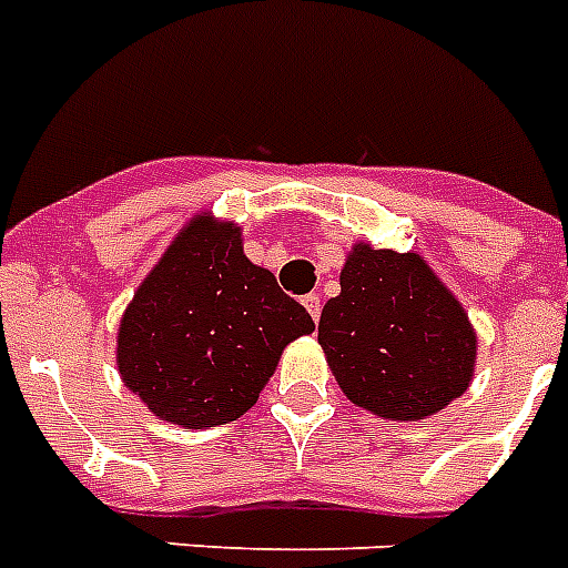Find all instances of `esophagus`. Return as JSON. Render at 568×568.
<instances>
[{
    "mask_svg": "<svg viewBox=\"0 0 568 568\" xmlns=\"http://www.w3.org/2000/svg\"><path fill=\"white\" fill-rule=\"evenodd\" d=\"M303 306L308 308V314H312V321H314V323L321 321V312H323L321 294H306V297H303Z\"/></svg>",
    "mask_w": 568,
    "mask_h": 568,
    "instance_id": "obj_1",
    "label": "esophagus"
}]
</instances>
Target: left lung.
<instances>
[{
  "label": "left lung",
  "mask_w": 568,
  "mask_h": 568,
  "mask_svg": "<svg viewBox=\"0 0 568 568\" xmlns=\"http://www.w3.org/2000/svg\"><path fill=\"white\" fill-rule=\"evenodd\" d=\"M317 341L346 398L393 422L445 409L474 375L476 335L454 294L418 254L364 242L323 306Z\"/></svg>",
  "instance_id": "left-lung-1"
}]
</instances>
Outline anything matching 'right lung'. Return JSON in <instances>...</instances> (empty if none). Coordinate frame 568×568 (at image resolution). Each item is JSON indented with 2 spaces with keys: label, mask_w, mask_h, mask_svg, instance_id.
I'll return each instance as SVG.
<instances>
[{
  "label": "right lung",
  "mask_w": 568,
  "mask_h": 568,
  "mask_svg": "<svg viewBox=\"0 0 568 568\" xmlns=\"http://www.w3.org/2000/svg\"><path fill=\"white\" fill-rule=\"evenodd\" d=\"M312 314L242 254L240 227L193 219L152 268L118 332L123 384L181 427H216L254 407Z\"/></svg>",
  "instance_id": "add662e5"
}]
</instances>
